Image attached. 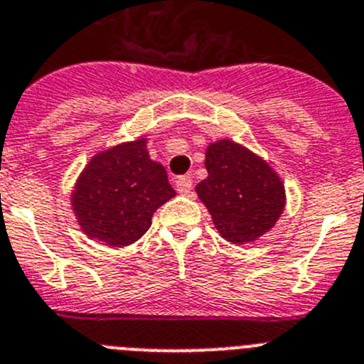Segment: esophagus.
<instances>
[{
	"label": "esophagus",
	"instance_id": "34e87169",
	"mask_svg": "<svg viewBox=\"0 0 364 364\" xmlns=\"http://www.w3.org/2000/svg\"><path fill=\"white\" fill-rule=\"evenodd\" d=\"M176 188H178L179 194L186 196L192 190V178L190 176H183V178H178L176 181Z\"/></svg>",
	"mask_w": 364,
	"mask_h": 364
}]
</instances>
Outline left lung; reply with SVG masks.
<instances>
[{
  "label": "left lung",
  "instance_id": "8db88e82",
  "mask_svg": "<svg viewBox=\"0 0 364 364\" xmlns=\"http://www.w3.org/2000/svg\"><path fill=\"white\" fill-rule=\"evenodd\" d=\"M205 166L208 176L196 185V194L221 237L245 245L274 228L287 205V192L267 159L223 137L206 146Z\"/></svg>",
  "mask_w": 364,
  "mask_h": 364
}]
</instances>
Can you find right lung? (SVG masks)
Segmentation results:
<instances>
[{"mask_svg":"<svg viewBox=\"0 0 364 364\" xmlns=\"http://www.w3.org/2000/svg\"><path fill=\"white\" fill-rule=\"evenodd\" d=\"M146 143L149 137L139 136L100 150L80 172L70 206L87 237L129 247L149 230L154 212L176 196Z\"/></svg>","mask_w":364,"mask_h":364,"instance_id":"add662e5","label":"right lung"}]
</instances>
